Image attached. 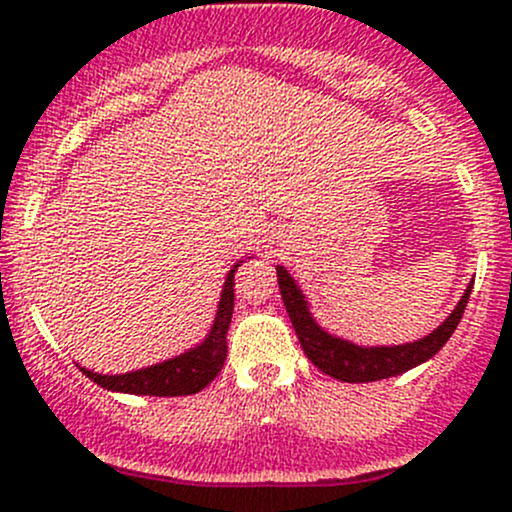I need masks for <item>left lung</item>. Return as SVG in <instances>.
<instances>
[{
    "mask_svg": "<svg viewBox=\"0 0 512 512\" xmlns=\"http://www.w3.org/2000/svg\"><path fill=\"white\" fill-rule=\"evenodd\" d=\"M277 282H280L282 302H285L289 319H292V327L297 332V339L302 344L307 359L319 371H324V374L334 376L339 381H347V384H366V381H381L389 379V376H399L404 371L423 364V361H428L433 354L441 352L443 344L456 332L473 289V285L466 287L463 297L458 299L456 309L431 334H426V337L416 339V342L394 344V347H359V344L342 337H334L327 329L319 327L297 280L282 265H277Z\"/></svg>",
    "mask_w": 512,
    "mask_h": 512,
    "instance_id": "1",
    "label": "left lung"
}]
</instances>
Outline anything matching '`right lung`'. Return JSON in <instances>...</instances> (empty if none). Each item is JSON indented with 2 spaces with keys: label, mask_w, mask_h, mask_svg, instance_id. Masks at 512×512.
Segmentation results:
<instances>
[{
  "label": "right lung",
  "mask_w": 512,
  "mask_h": 512,
  "mask_svg": "<svg viewBox=\"0 0 512 512\" xmlns=\"http://www.w3.org/2000/svg\"><path fill=\"white\" fill-rule=\"evenodd\" d=\"M240 262L230 267L225 277L223 292H220L218 312H215L213 327L205 334L200 344H195L188 352L165 359L160 364H151L146 369L128 371V374H96V371L79 366L86 376L98 386L116 394H136V396H188L203 391L215 376L220 374L227 356V327L235 307V272Z\"/></svg>",
  "instance_id": "obj_1"
}]
</instances>
